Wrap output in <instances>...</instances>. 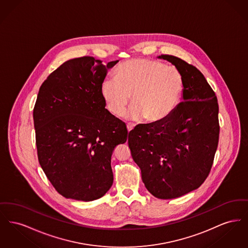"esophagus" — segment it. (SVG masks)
<instances>
[{
  "instance_id": "esophagus-1",
  "label": "esophagus",
  "mask_w": 248,
  "mask_h": 248,
  "mask_svg": "<svg viewBox=\"0 0 248 248\" xmlns=\"http://www.w3.org/2000/svg\"><path fill=\"white\" fill-rule=\"evenodd\" d=\"M134 124H126V127H127V130H128V132H130V131H132V130L134 129Z\"/></svg>"
}]
</instances>
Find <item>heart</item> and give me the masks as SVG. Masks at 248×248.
<instances>
[{
    "label": "heart",
    "mask_w": 248,
    "mask_h": 248,
    "mask_svg": "<svg viewBox=\"0 0 248 248\" xmlns=\"http://www.w3.org/2000/svg\"><path fill=\"white\" fill-rule=\"evenodd\" d=\"M184 91V78L174 66L156 60L130 59L119 65L114 78L100 84V94L108 110L121 116L132 94L133 105L126 113L130 120L146 117L150 122L167 118L177 108Z\"/></svg>",
    "instance_id": "b5f03b06"
}]
</instances>
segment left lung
I'll return each mask as SVG.
<instances>
[{"instance_id":"obj_1","label":"left lung","mask_w":248,"mask_h":248,"mask_svg":"<svg viewBox=\"0 0 248 248\" xmlns=\"http://www.w3.org/2000/svg\"><path fill=\"white\" fill-rule=\"evenodd\" d=\"M157 59L182 73V102L165 120L138 124L128 146L147 189L156 198L175 199L198 189L210 172L219 137L218 104L195 67L170 55Z\"/></svg>"}]
</instances>
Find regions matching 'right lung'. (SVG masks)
Masks as SVG:
<instances>
[{
  "label": "right lung",
  "mask_w": 248,
  "mask_h": 248,
  "mask_svg": "<svg viewBox=\"0 0 248 248\" xmlns=\"http://www.w3.org/2000/svg\"><path fill=\"white\" fill-rule=\"evenodd\" d=\"M118 62L70 59L40 87L33 109L38 160L65 198L96 200L113 183L111 154L128 132L105 108L100 84Z\"/></svg>",
  "instance_id": "obj_1"
}]
</instances>
